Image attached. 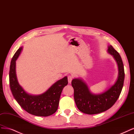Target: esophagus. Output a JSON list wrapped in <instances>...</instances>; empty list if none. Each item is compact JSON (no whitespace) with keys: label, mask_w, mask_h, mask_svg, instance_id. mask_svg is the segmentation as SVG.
<instances>
[{"label":"esophagus","mask_w":134,"mask_h":134,"mask_svg":"<svg viewBox=\"0 0 134 134\" xmlns=\"http://www.w3.org/2000/svg\"><path fill=\"white\" fill-rule=\"evenodd\" d=\"M74 78V76L72 75H69L68 77V82L69 83H71L72 79Z\"/></svg>","instance_id":"1"}]
</instances>
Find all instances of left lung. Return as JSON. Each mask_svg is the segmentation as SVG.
<instances>
[{
    "instance_id": "left-lung-1",
    "label": "left lung",
    "mask_w": 134,
    "mask_h": 134,
    "mask_svg": "<svg viewBox=\"0 0 134 134\" xmlns=\"http://www.w3.org/2000/svg\"><path fill=\"white\" fill-rule=\"evenodd\" d=\"M108 52L113 55L119 68L118 80L109 89L102 94L95 95L90 93L87 86L82 80L74 79L71 81L74 91L75 102L78 109L83 113L93 115L106 111L113 107L121 94L125 78L122 60L113 46H109Z\"/></svg>"
}]
</instances>
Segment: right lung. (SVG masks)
Returning <instances> with one entry per match:
<instances>
[{
	"label": "right lung",
	"mask_w": 134,
	"mask_h": 134,
	"mask_svg": "<svg viewBox=\"0 0 134 134\" xmlns=\"http://www.w3.org/2000/svg\"><path fill=\"white\" fill-rule=\"evenodd\" d=\"M22 50L18 49L12 59L9 70V85L14 98L20 107L28 113L38 116H48L57 111L63 88L68 84L65 76L57 81L44 93L31 95L26 93L18 82L15 63Z\"/></svg>",
	"instance_id": "obj_1"
}]
</instances>
